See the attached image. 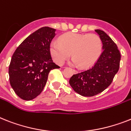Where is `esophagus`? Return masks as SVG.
Returning <instances> with one entry per match:
<instances>
[{
    "mask_svg": "<svg viewBox=\"0 0 131 131\" xmlns=\"http://www.w3.org/2000/svg\"><path fill=\"white\" fill-rule=\"evenodd\" d=\"M73 72H76V71H75V70H73Z\"/></svg>",
    "mask_w": 131,
    "mask_h": 131,
    "instance_id": "esophagus-1",
    "label": "esophagus"
}]
</instances>
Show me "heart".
<instances>
[{
    "instance_id": "b5f03b06",
    "label": "heart",
    "mask_w": 131,
    "mask_h": 131,
    "mask_svg": "<svg viewBox=\"0 0 131 131\" xmlns=\"http://www.w3.org/2000/svg\"><path fill=\"white\" fill-rule=\"evenodd\" d=\"M101 50V39L95 34L67 33L59 38V42L53 41L50 45L51 57L58 64H63L72 53V63L82 68L94 63Z\"/></svg>"
}]
</instances>
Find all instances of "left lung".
<instances>
[{"label":"left lung","mask_w":131,"mask_h":131,"mask_svg":"<svg viewBox=\"0 0 131 131\" xmlns=\"http://www.w3.org/2000/svg\"><path fill=\"white\" fill-rule=\"evenodd\" d=\"M95 31L102 42V53L93 66L73 74L70 79L73 90L83 96H94L103 92L119 70L121 56L117 45L104 31Z\"/></svg>","instance_id":"1"}]
</instances>
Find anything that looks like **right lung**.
Segmentation results:
<instances>
[{
	"label": "right lung",
	"mask_w": 131,
	"mask_h": 131,
	"mask_svg": "<svg viewBox=\"0 0 131 131\" xmlns=\"http://www.w3.org/2000/svg\"><path fill=\"white\" fill-rule=\"evenodd\" d=\"M56 29L44 27L28 36L17 48L8 68L10 86L23 100H31L43 91L49 73L59 68L51 56Z\"/></svg>",
	"instance_id": "right-lung-1"
}]
</instances>
